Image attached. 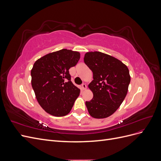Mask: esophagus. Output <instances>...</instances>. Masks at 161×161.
<instances>
[{"label": "esophagus", "mask_w": 161, "mask_h": 161, "mask_svg": "<svg viewBox=\"0 0 161 161\" xmlns=\"http://www.w3.org/2000/svg\"><path fill=\"white\" fill-rule=\"evenodd\" d=\"M86 89V85L85 83H82L81 85V89L82 90H85Z\"/></svg>", "instance_id": "34e87169"}]
</instances>
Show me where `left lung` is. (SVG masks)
I'll use <instances>...</instances> for the list:
<instances>
[{
  "label": "left lung",
  "mask_w": 161,
  "mask_h": 161,
  "mask_svg": "<svg viewBox=\"0 0 161 161\" xmlns=\"http://www.w3.org/2000/svg\"><path fill=\"white\" fill-rule=\"evenodd\" d=\"M84 62L93 73V80L89 85L93 97L86 101L87 109L92 118H108L119 108L127 95L129 70L117 58L100 52L86 53Z\"/></svg>",
  "instance_id": "left-lung-1"
}]
</instances>
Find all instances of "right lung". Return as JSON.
Wrapping results in <instances>:
<instances>
[{"instance_id":"add662e5","label":"right lung","mask_w":161,"mask_h":161,"mask_svg":"<svg viewBox=\"0 0 161 161\" xmlns=\"http://www.w3.org/2000/svg\"><path fill=\"white\" fill-rule=\"evenodd\" d=\"M80 59V53L62 49L50 53L34 63L31 85L39 104L47 113L62 117L69 114L80 89L69 73Z\"/></svg>"}]
</instances>
